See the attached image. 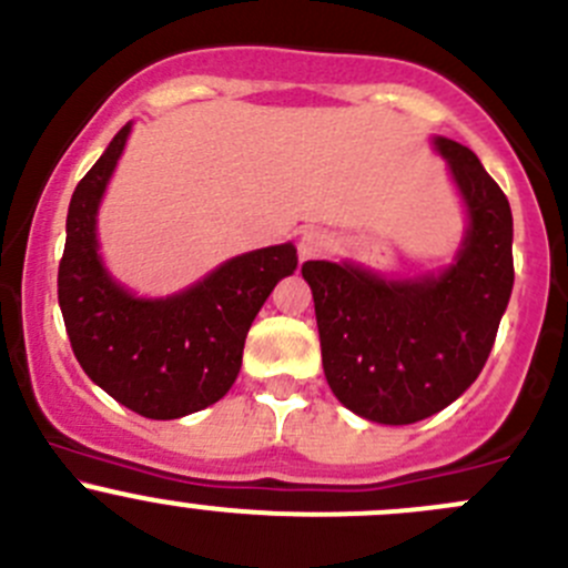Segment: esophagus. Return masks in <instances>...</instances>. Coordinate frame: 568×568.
I'll list each match as a JSON object with an SVG mask.
<instances>
[{"label": "esophagus", "mask_w": 568, "mask_h": 568, "mask_svg": "<svg viewBox=\"0 0 568 568\" xmlns=\"http://www.w3.org/2000/svg\"><path fill=\"white\" fill-rule=\"evenodd\" d=\"M335 250V239L326 231H305L300 239V255L302 261H311V257H324Z\"/></svg>", "instance_id": "34e87169"}]
</instances>
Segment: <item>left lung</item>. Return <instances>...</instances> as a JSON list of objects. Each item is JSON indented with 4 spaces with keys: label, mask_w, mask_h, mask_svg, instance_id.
I'll return each instance as SVG.
<instances>
[{
    "label": "left lung",
    "mask_w": 568,
    "mask_h": 568,
    "mask_svg": "<svg viewBox=\"0 0 568 568\" xmlns=\"http://www.w3.org/2000/svg\"><path fill=\"white\" fill-rule=\"evenodd\" d=\"M434 145L469 227L443 274L382 280L352 263L307 261L324 376L354 415L406 426L454 404L478 379L514 288L511 205L469 148Z\"/></svg>",
    "instance_id": "8db88e82"
}]
</instances>
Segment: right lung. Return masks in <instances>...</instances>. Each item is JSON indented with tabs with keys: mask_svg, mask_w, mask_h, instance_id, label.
Returning <instances> with one entry per match:
<instances>
[{
	"mask_svg": "<svg viewBox=\"0 0 568 568\" xmlns=\"http://www.w3.org/2000/svg\"><path fill=\"white\" fill-rule=\"evenodd\" d=\"M129 131L125 123L73 192L57 296L84 374L136 415L175 420L231 390L252 321L274 285L294 274L296 247L231 257L168 300L125 291L101 263L95 216Z\"/></svg>",
	"mask_w": 568,
	"mask_h": 568,
	"instance_id": "1",
	"label": "right lung"
}]
</instances>
